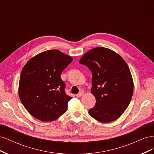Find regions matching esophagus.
Masks as SVG:
<instances>
[{
    "instance_id": "34e87169",
    "label": "esophagus",
    "mask_w": 154,
    "mask_h": 154,
    "mask_svg": "<svg viewBox=\"0 0 154 154\" xmlns=\"http://www.w3.org/2000/svg\"><path fill=\"white\" fill-rule=\"evenodd\" d=\"M83 94H84V91H81L80 92L78 93V94H76V96H77L78 97H82V96L83 95Z\"/></svg>"
}]
</instances>
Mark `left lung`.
Segmentation results:
<instances>
[{"instance_id":"1","label":"left lung","mask_w":154,"mask_h":154,"mask_svg":"<svg viewBox=\"0 0 154 154\" xmlns=\"http://www.w3.org/2000/svg\"><path fill=\"white\" fill-rule=\"evenodd\" d=\"M79 63L92 73L91 93L96 105L88 114L101 123H109L122 116L131 101L134 82L123 58L114 51L96 48L84 54Z\"/></svg>"}]
</instances>
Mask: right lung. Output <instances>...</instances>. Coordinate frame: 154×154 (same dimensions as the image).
<instances>
[{
  "instance_id": "obj_1",
  "label": "right lung",
  "mask_w": 154,
  "mask_h": 154,
  "mask_svg": "<svg viewBox=\"0 0 154 154\" xmlns=\"http://www.w3.org/2000/svg\"><path fill=\"white\" fill-rule=\"evenodd\" d=\"M57 49L44 51L31 58L23 67L18 96L28 112L42 122H52L67 110L72 97L65 92L60 74L72 61Z\"/></svg>"
}]
</instances>
